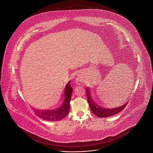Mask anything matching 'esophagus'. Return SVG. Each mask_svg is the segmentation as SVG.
I'll list each match as a JSON object with an SVG mask.
<instances>
[{
	"mask_svg": "<svg viewBox=\"0 0 153 153\" xmlns=\"http://www.w3.org/2000/svg\"><path fill=\"white\" fill-rule=\"evenodd\" d=\"M77 83H79V84L80 83V80H77Z\"/></svg>",
	"mask_w": 153,
	"mask_h": 153,
	"instance_id": "1",
	"label": "esophagus"
}]
</instances>
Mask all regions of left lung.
<instances>
[{
	"label": "left lung",
	"instance_id": "1",
	"mask_svg": "<svg viewBox=\"0 0 153 153\" xmlns=\"http://www.w3.org/2000/svg\"><path fill=\"white\" fill-rule=\"evenodd\" d=\"M86 92L87 95V99H88V102L90 106L91 111L94 114L99 117H106L116 114L122 111L127 104V103H126L122 106L113 108H102L94 102V100L91 98V96H90V89L88 88H86Z\"/></svg>",
	"mask_w": 153,
	"mask_h": 153
}]
</instances>
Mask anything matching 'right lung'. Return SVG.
Segmentation results:
<instances>
[{"label":"right lung","instance_id":"right-lung-1","mask_svg":"<svg viewBox=\"0 0 153 153\" xmlns=\"http://www.w3.org/2000/svg\"><path fill=\"white\" fill-rule=\"evenodd\" d=\"M73 88L69 82L65 88V99L63 104L57 108L50 110H34L36 114L41 119L47 121H59L66 117L70 111V102L71 98Z\"/></svg>","mask_w":153,"mask_h":153}]
</instances>
